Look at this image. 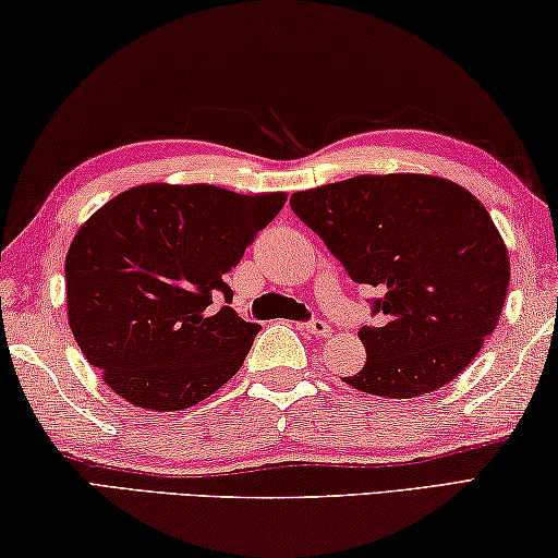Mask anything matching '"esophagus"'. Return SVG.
I'll return each instance as SVG.
<instances>
[{"mask_svg": "<svg viewBox=\"0 0 558 558\" xmlns=\"http://www.w3.org/2000/svg\"><path fill=\"white\" fill-rule=\"evenodd\" d=\"M300 327H303L305 332L315 335V338H327V335L332 332V330H330V325H327L325 320H307V323H303Z\"/></svg>", "mask_w": 558, "mask_h": 558, "instance_id": "1", "label": "esophagus"}]
</instances>
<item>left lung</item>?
<instances>
[{"mask_svg": "<svg viewBox=\"0 0 558 558\" xmlns=\"http://www.w3.org/2000/svg\"><path fill=\"white\" fill-rule=\"evenodd\" d=\"M348 276L373 286L367 362L344 383L379 397L435 392L462 373L499 323L509 255L470 191L420 173L355 175L290 196Z\"/></svg>", "mask_w": 558, "mask_h": 558, "instance_id": "1", "label": "left lung"}]
</instances>
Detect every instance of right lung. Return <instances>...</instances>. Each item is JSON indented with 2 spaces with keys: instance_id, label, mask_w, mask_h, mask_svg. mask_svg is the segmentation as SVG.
<instances>
[{
  "instance_id": "add662e5",
  "label": "right lung",
  "mask_w": 558,
  "mask_h": 558,
  "mask_svg": "<svg viewBox=\"0 0 558 558\" xmlns=\"http://www.w3.org/2000/svg\"><path fill=\"white\" fill-rule=\"evenodd\" d=\"M286 198L146 183L78 228L64 268L69 325L113 392L173 412L241 369L260 325L238 317L226 278ZM216 294L227 300L218 314Z\"/></svg>"
}]
</instances>
